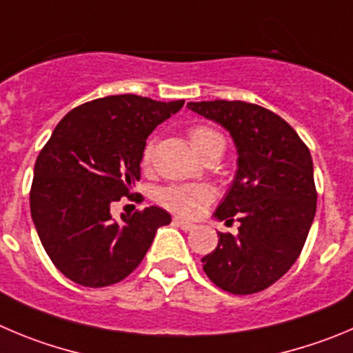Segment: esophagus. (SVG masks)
I'll return each mask as SVG.
<instances>
[{
    "instance_id": "34e87169",
    "label": "esophagus",
    "mask_w": 353,
    "mask_h": 353,
    "mask_svg": "<svg viewBox=\"0 0 353 353\" xmlns=\"http://www.w3.org/2000/svg\"><path fill=\"white\" fill-rule=\"evenodd\" d=\"M172 223H174V226H177V228L184 230V232H192V230L196 228V226L193 225V223L184 221V219H179V217H176V219H174Z\"/></svg>"
}]
</instances>
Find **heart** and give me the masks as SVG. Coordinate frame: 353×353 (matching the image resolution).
Here are the masks:
<instances>
[{
    "label": "heart",
    "instance_id": "1",
    "mask_svg": "<svg viewBox=\"0 0 353 353\" xmlns=\"http://www.w3.org/2000/svg\"><path fill=\"white\" fill-rule=\"evenodd\" d=\"M219 137L221 136L217 132H214L209 127H203V125L193 127L190 130V141H192L193 148L199 154L202 153L207 144L212 143L214 139H219ZM151 153H153V144L148 143L143 151L144 165L150 163ZM157 199L160 205L169 209L170 212L179 214V216L184 217H193L199 216L205 209L207 203L212 200V190L205 184H172V186L160 190Z\"/></svg>",
    "mask_w": 353,
    "mask_h": 353
}]
</instances>
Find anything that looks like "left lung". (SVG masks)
Instances as JSON below:
<instances>
[{"instance_id":"8db88e82","label":"left lung","mask_w":353,"mask_h":353,"mask_svg":"<svg viewBox=\"0 0 353 353\" xmlns=\"http://www.w3.org/2000/svg\"><path fill=\"white\" fill-rule=\"evenodd\" d=\"M188 108L230 132L236 174L214 219L240 223L217 233L203 272L232 294H254L294 265L314 223V161L294 128L270 110L242 101L188 102Z\"/></svg>"}]
</instances>
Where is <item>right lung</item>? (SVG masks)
<instances>
[{
    "instance_id": "obj_1",
    "label": "right lung",
    "mask_w": 353,
    "mask_h": 353,
    "mask_svg": "<svg viewBox=\"0 0 353 353\" xmlns=\"http://www.w3.org/2000/svg\"><path fill=\"white\" fill-rule=\"evenodd\" d=\"M183 104L110 95L74 108L54 128L36 160L31 216L48 258L69 281L85 288L123 281L157 230L170 223L154 205L114 221L111 203L139 181L148 136Z\"/></svg>"
}]
</instances>
